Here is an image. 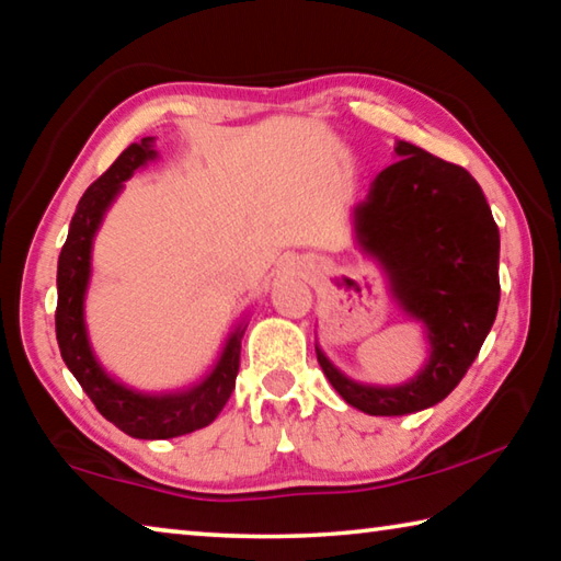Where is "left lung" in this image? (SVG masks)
<instances>
[{"mask_svg":"<svg viewBox=\"0 0 561 561\" xmlns=\"http://www.w3.org/2000/svg\"><path fill=\"white\" fill-rule=\"evenodd\" d=\"M393 156L354 207V237L386 270L398 309L425 329L428 358L411 381L376 386L346 376L317 344L329 383L368 415L440 403L478 358L500 304V230L478 180L408 140Z\"/></svg>","mask_w":561,"mask_h":561,"instance_id":"obj_1","label":"left lung"}]
</instances>
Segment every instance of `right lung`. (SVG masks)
I'll use <instances>...</instances> for the list:
<instances>
[{
	"label": "right lung",
	"instance_id": "add662e5",
	"mask_svg": "<svg viewBox=\"0 0 561 561\" xmlns=\"http://www.w3.org/2000/svg\"><path fill=\"white\" fill-rule=\"evenodd\" d=\"M153 144L156 138L130 144L76 205L69 237H66L59 254V270H56V289H59L56 341H59L64 364L69 366L76 381L81 383L106 421L130 438L168 440L201 431L220 415L227 398L232 396L237 371H240V348L247 324L242 321L230 331L213 371L201 383L183 388V391H136V388L106 374V368L93 354L87 329V291L91 282L93 240H96L108 207L121 195L123 183L130 180L136 170L146 168L150 160L158 158Z\"/></svg>",
	"mask_w": 561,
	"mask_h": 561
}]
</instances>
